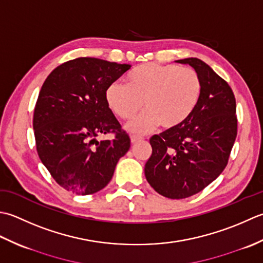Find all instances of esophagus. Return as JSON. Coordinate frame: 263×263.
<instances>
[{"mask_svg": "<svg viewBox=\"0 0 263 263\" xmlns=\"http://www.w3.org/2000/svg\"><path fill=\"white\" fill-rule=\"evenodd\" d=\"M142 137H139V136H136V135H133V136H130V142L133 143V144H135V143H138V142H141L142 141Z\"/></svg>", "mask_w": 263, "mask_h": 263, "instance_id": "obj_1", "label": "esophagus"}]
</instances>
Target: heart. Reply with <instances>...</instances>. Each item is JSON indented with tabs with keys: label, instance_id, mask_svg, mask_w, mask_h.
Wrapping results in <instances>:
<instances>
[{
	"label": "heart",
	"instance_id": "b5f03b06",
	"mask_svg": "<svg viewBox=\"0 0 263 263\" xmlns=\"http://www.w3.org/2000/svg\"><path fill=\"white\" fill-rule=\"evenodd\" d=\"M201 92L200 77L193 69L145 63L128 73L126 85L110 84L105 89V101L122 119H130L143 105L146 111L128 122L126 129L145 134L159 124L164 129L184 124L199 103Z\"/></svg>",
	"mask_w": 263,
	"mask_h": 263
}]
</instances>
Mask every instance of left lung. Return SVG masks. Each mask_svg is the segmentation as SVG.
<instances>
[{"mask_svg": "<svg viewBox=\"0 0 263 263\" xmlns=\"http://www.w3.org/2000/svg\"><path fill=\"white\" fill-rule=\"evenodd\" d=\"M175 62L190 64L199 74L201 98L184 124L149 138L152 155L144 173L160 195L180 200L205 189L226 168L237 118L232 88L210 66L197 58Z\"/></svg>", "mask_w": 263, "mask_h": 263, "instance_id": "8db88e82", "label": "left lung"}]
</instances>
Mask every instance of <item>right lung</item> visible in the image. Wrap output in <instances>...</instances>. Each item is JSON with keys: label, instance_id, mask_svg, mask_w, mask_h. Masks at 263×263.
I'll return each instance as SVG.
<instances>
[{"label": "right lung", "instance_id": "right-lung-1", "mask_svg": "<svg viewBox=\"0 0 263 263\" xmlns=\"http://www.w3.org/2000/svg\"><path fill=\"white\" fill-rule=\"evenodd\" d=\"M96 58L57 67L40 90L33 127L42 163L68 192L88 195L109 184L130 138L106 104L105 89L130 69ZM115 132L112 141L97 137Z\"/></svg>", "mask_w": 263, "mask_h": 263}]
</instances>
